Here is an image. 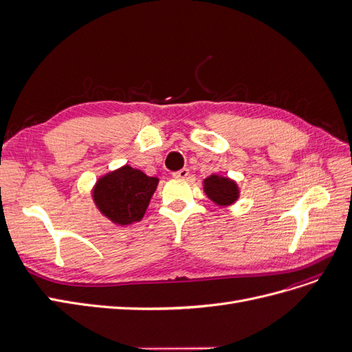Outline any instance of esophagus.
Listing matches in <instances>:
<instances>
[{
	"mask_svg": "<svg viewBox=\"0 0 352 352\" xmlns=\"http://www.w3.org/2000/svg\"><path fill=\"white\" fill-rule=\"evenodd\" d=\"M188 175H189V170L188 168H180V170H177V172L173 173V177H176V179H185Z\"/></svg>",
	"mask_w": 352,
	"mask_h": 352,
	"instance_id": "1",
	"label": "esophagus"
}]
</instances>
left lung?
I'll use <instances>...</instances> for the list:
<instances>
[{
  "label": "left lung",
  "mask_w": 352,
  "mask_h": 352,
  "mask_svg": "<svg viewBox=\"0 0 352 352\" xmlns=\"http://www.w3.org/2000/svg\"><path fill=\"white\" fill-rule=\"evenodd\" d=\"M204 192L220 207H228L239 198V188L235 180L219 175L204 179Z\"/></svg>",
  "instance_id": "left-lung-1"
}]
</instances>
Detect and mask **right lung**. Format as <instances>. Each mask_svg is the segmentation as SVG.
Segmentation results:
<instances>
[{
  "label": "right lung",
  "instance_id": "add662e5",
  "mask_svg": "<svg viewBox=\"0 0 352 352\" xmlns=\"http://www.w3.org/2000/svg\"><path fill=\"white\" fill-rule=\"evenodd\" d=\"M157 185V177L126 164L100 177L92 198L101 214L116 225L126 226L144 217Z\"/></svg>",
  "mask_w": 352,
  "mask_h": 352
}]
</instances>
